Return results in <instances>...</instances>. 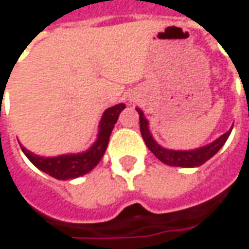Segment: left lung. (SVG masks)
<instances>
[{"mask_svg": "<svg viewBox=\"0 0 249 249\" xmlns=\"http://www.w3.org/2000/svg\"><path fill=\"white\" fill-rule=\"evenodd\" d=\"M137 111L140 114V130H141L142 138L146 143V146L159 160L162 161L167 165H171V167L194 168L205 164L207 160H210L214 154L218 152L221 147L224 146V143L232 131V128H231L229 131H226L225 134L221 135L218 140L212 142L210 145L195 149V150H188V152L187 150H168L165 147H161L157 142L154 141L152 134L149 133L147 121L143 118L142 111L138 108H137Z\"/></svg>", "mask_w": 249, "mask_h": 249, "instance_id": "obj_1", "label": "left lung"}]
</instances>
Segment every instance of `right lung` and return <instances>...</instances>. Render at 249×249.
<instances>
[{
  "label": "right lung",
  "instance_id": "add662e5",
  "mask_svg": "<svg viewBox=\"0 0 249 249\" xmlns=\"http://www.w3.org/2000/svg\"><path fill=\"white\" fill-rule=\"evenodd\" d=\"M124 107H126L124 104H118V106L108 108L104 112L102 122H100V130H99L97 141L85 153L65 154V156L46 157L44 159V157L31 153L23 146H21V150L36 168H39L40 171L49 174L50 176H53L58 180L75 179L78 176L88 174L89 171H92L100 162L102 157L106 153L112 128H114L115 123L119 118V114L124 109Z\"/></svg>",
  "mask_w": 249,
  "mask_h": 249
}]
</instances>
